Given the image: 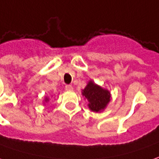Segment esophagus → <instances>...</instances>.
<instances>
[{
  "mask_svg": "<svg viewBox=\"0 0 159 159\" xmlns=\"http://www.w3.org/2000/svg\"><path fill=\"white\" fill-rule=\"evenodd\" d=\"M65 89L67 91H72L73 90V87L71 85H66Z\"/></svg>",
  "mask_w": 159,
  "mask_h": 159,
  "instance_id": "obj_1",
  "label": "esophagus"
}]
</instances>
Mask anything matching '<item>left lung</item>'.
I'll return each instance as SVG.
<instances>
[{"label":"left lung","mask_w":159,"mask_h":159,"mask_svg":"<svg viewBox=\"0 0 159 159\" xmlns=\"http://www.w3.org/2000/svg\"><path fill=\"white\" fill-rule=\"evenodd\" d=\"M83 96L89 101L88 106L90 111L100 112L106 108L111 101V93L108 89H102L93 81H89L83 89Z\"/></svg>","instance_id":"left-lung-1"}]
</instances>
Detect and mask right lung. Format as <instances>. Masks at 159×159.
Listing matches in <instances>:
<instances>
[{
    "instance_id": "right-lung-1",
    "label": "right lung",
    "mask_w": 159,
    "mask_h": 159,
    "mask_svg": "<svg viewBox=\"0 0 159 159\" xmlns=\"http://www.w3.org/2000/svg\"><path fill=\"white\" fill-rule=\"evenodd\" d=\"M48 98H45V102H48Z\"/></svg>"
}]
</instances>
